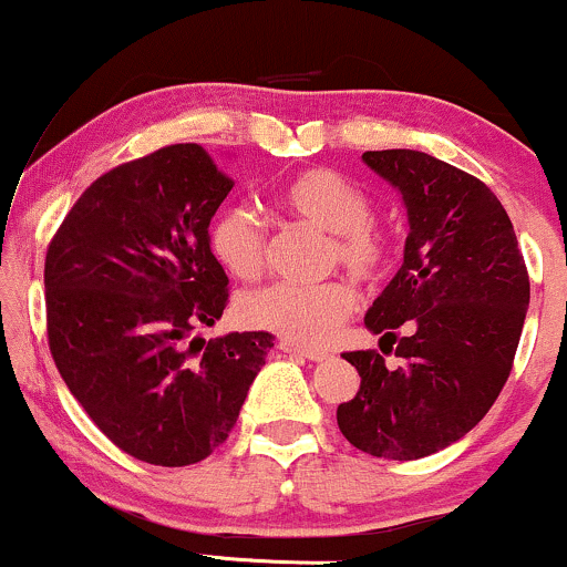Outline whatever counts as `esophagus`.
Instances as JSON below:
<instances>
[{
  "label": "esophagus",
  "instance_id": "esophagus-1",
  "mask_svg": "<svg viewBox=\"0 0 567 567\" xmlns=\"http://www.w3.org/2000/svg\"><path fill=\"white\" fill-rule=\"evenodd\" d=\"M279 349H282L285 354H298V357H306V360H311V362H322V360H328V351H320V349H303V347H296V343H290V341H282V343H279Z\"/></svg>",
  "mask_w": 567,
  "mask_h": 567
}]
</instances>
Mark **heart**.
I'll return each mask as SVG.
<instances>
[{"mask_svg": "<svg viewBox=\"0 0 567 567\" xmlns=\"http://www.w3.org/2000/svg\"><path fill=\"white\" fill-rule=\"evenodd\" d=\"M277 202L290 216L330 231V261L360 279H375L386 269L392 245L370 220V199L354 181L330 167H309L292 175L277 192ZM210 250L216 261L237 279L261 275L266 261V231L256 213L231 205L210 226ZM354 309V290L341 279L320 285L275 282L245 292L237 315L247 328L266 330L298 347H322Z\"/></svg>", "mask_w": 567, "mask_h": 567, "instance_id": "heart-1", "label": "heart"}]
</instances>
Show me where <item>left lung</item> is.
<instances>
[{
  "label": "left lung",
  "mask_w": 567,
  "mask_h": 567,
  "mask_svg": "<svg viewBox=\"0 0 567 567\" xmlns=\"http://www.w3.org/2000/svg\"><path fill=\"white\" fill-rule=\"evenodd\" d=\"M362 162L408 210L405 261L365 315L400 368L379 351H347L362 381L336 419L360 451L413 461L458 442L496 402L528 315V269L483 181L413 148L365 152Z\"/></svg>",
  "instance_id": "obj_1"
}]
</instances>
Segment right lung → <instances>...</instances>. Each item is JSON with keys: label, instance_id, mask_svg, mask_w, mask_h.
Returning a JSON list of instances; mask_svg holds the SVG:
<instances>
[{"label": "right lung", "instance_id": "add662e5", "mask_svg": "<svg viewBox=\"0 0 567 567\" xmlns=\"http://www.w3.org/2000/svg\"><path fill=\"white\" fill-rule=\"evenodd\" d=\"M231 186L205 148L175 143L101 175L48 247L58 373L146 464H197L226 442L275 347L264 330L199 336L229 298L207 229Z\"/></svg>", "mask_w": 567, "mask_h": 567}]
</instances>
